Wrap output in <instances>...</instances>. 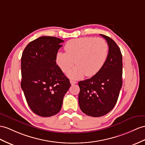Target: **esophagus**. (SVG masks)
I'll return each instance as SVG.
<instances>
[{
	"label": "esophagus",
	"mask_w": 145,
	"mask_h": 145,
	"mask_svg": "<svg viewBox=\"0 0 145 145\" xmlns=\"http://www.w3.org/2000/svg\"><path fill=\"white\" fill-rule=\"evenodd\" d=\"M70 83L71 85H74V84H76V82L74 80H70Z\"/></svg>",
	"instance_id": "34e87169"
}]
</instances>
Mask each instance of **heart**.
<instances>
[{"mask_svg": "<svg viewBox=\"0 0 145 145\" xmlns=\"http://www.w3.org/2000/svg\"><path fill=\"white\" fill-rule=\"evenodd\" d=\"M65 52H58L56 65L63 72H68L74 61L76 65L68 72L73 79L82 78L85 75L91 77L103 68L107 60L109 47L102 38L85 37L73 39L65 45Z\"/></svg>", "mask_w": 145, "mask_h": 145, "instance_id": "b5f03b06", "label": "heart"}]
</instances>
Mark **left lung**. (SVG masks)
Returning <instances> with one entry per match:
<instances>
[{
    "label": "left lung",
    "mask_w": 145,
    "mask_h": 145,
    "mask_svg": "<svg viewBox=\"0 0 145 145\" xmlns=\"http://www.w3.org/2000/svg\"><path fill=\"white\" fill-rule=\"evenodd\" d=\"M107 41L109 53L103 68L90 79L80 81L79 105L84 113L100 117L110 112L119 97L122 85V56L116 42L100 34Z\"/></svg>",
    "instance_id": "1"
}]
</instances>
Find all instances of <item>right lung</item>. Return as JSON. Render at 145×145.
<instances>
[{
    "label": "right lung",
    "mask_w": 145,
    "mask_h": 145,
    "mask_svg": "<svg viewBox=\"0 0 145 145\" xmlns=\"http://www.w3.org/2000/svg\"><path fill=\"white\" fill-rule=\"evenodd\" d=\"M60 39L42 36L29 42L23 52L21 87L29 108L42 117L54 116L61 110L69 80L56 64Z\"/></svg>",
    "instance_id": "add662e5"
}]
</instances>
